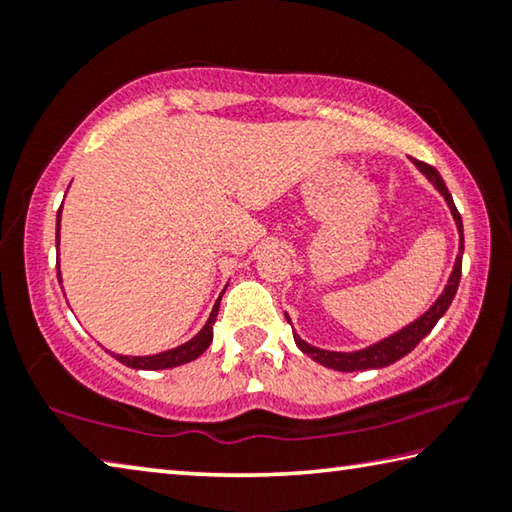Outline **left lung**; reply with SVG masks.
<instances>
[{
	"label": "left lung",
	"mask_w": 512,
	"mask_h": 512,
	"mask_svg": "<svg viewBox=\"0 0 512 512\" xmlns=\"http://www.w3.org/2000/svg\"><path fill=\"white\" fill-rule=\"evenodd\" d=\"M415 167H418L424 176H427L443 198L449 205V210H452V216L456 221V228H458V235H461V246H458V253L456 262H454V271L449 275V282L443 291V296H440L436 302H433V307H429L427 314H422L418 320H413L411 325H406L400 332H395L393 336H388V339L379 341L375 345H370V348H363L357 352H329V350H320L314 348V345H309L307 341H302L298 334H293V339H296L298 348L309 354L311 359L318 361L320 366L325 368H332V370H341V372H354V370H370V368H384V366H391V363L400 361L402 357H406L415 345H418L424 336H427L440 318H443L445 311L452 305V300L456 296V289H458V282H461V266H463V221H461V214H458L456 205H454V198L449 194V189L445 187L443 178H440V173L431 167L427 162H420L415 160ZM289 320V316H287Z\"/></svg>",
	"instance_id": "obj_1"
}]
</instances>
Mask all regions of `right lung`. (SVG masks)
<instances>
[{"label": "right lung", "mask_w": 512, "mask_h": 512, "mask_svg": "<svg viewBox=\"0 0 512 512\" xmlns=\"http://www.w3.org/2000/svg\"><path fill=\"white\" fill-rule=\"evenodd\" d=\"M58 228H56V239H58V232H60V210H58ZM58 282H60V268H58ZM219 305H221V298L216 300V305L212 309L210 318H207L205 327L198 332L192 341H187L183 345H178V348L167 350V352H160V354H151V357H124V354H112L119 363H124L128 368H137V370H164V368H176V366H183V363H189L201 357V354L210 348L212 343V336H214V320L216 314H219Z\"/></svg>", "instance_id": "obj_1"}]
</instances>
